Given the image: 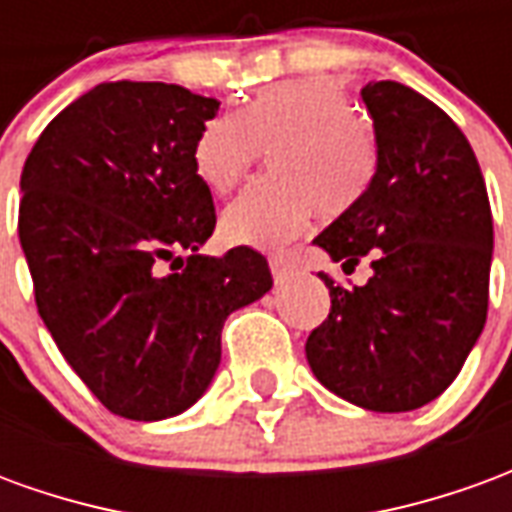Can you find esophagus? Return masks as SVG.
<instances>
[{"mask_svg":"<svg viewBox=\"0 0 512 512\" xmlns=\"http://www.w3.org/2000/svg\"><path fill=\"white\" fill-rule=\"evenodd\" d=\"M268 266H271L274 282H285L290 277V271H293V260L288 255H282V252H274L268 257Z\"/></svg>","mask_w":512,"mask_h":512,"instance_id":"esophagus-1","label":"esophagus"}]
</instances>
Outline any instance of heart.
Instances as JSON below:
<instances>
[{
	"instance_id": "b5f03b06",
	"label": "heart",
	"mask_w": 512,
	"mask_h": 512,
	"mask_svg": "<svg viewBox=\"0 0 512 512\" xmlns=\"http://www.w3.org/2000/svg\"><path fill=\"white\" fill-rule=\"evenodd\" d=\"M268 150L274 175L252 183L222 213V233L235 244L282 249L315 211L329 219L348 211L376 169L373 139L348 93L326 76L271 84L241 115L208 120L191 164L205 186L224 194Z\"/></svg>"
}]
</instances>
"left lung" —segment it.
<instances>
[{
  "mask_svg": "<svg viewBox=\"0 0 512 512\" xmlns=\"http://www.w3.org/2000/svg\"><path fill=\"white\" fill-rule=\"evenodd\" d=\"M378 167L367 191L315 244L351 274H329V318L307 337L326 389L367 411H414L447 389L483 332L494 222L483 172L463 131L425 95L397 82L362 90Z\"/></svg>",
  "mask_w": 512,
  "mask_h": 512,
  "instance_id": "8db88e82",
  "label": "left lung"
}]
</instances>
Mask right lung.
Masks as SVG:
<instances>
[{"label":"right lung","instance_id":"1","mask_svg":"<svg viewBox=\"0 0 512 512\" xmlns=\"http://www.w3.org/2000/svg\"><path fill=\"white\" fill-rule=\"evenodd\" d=\"M216 109L180 84L104 82L24 161L18 238L40 318L117 417L153 422L197 403L227 315L271 290L249 246L197 255L216 208L191 147Z\"/></svg>","mask_w":512,"mask_h":512}]
</instances>
